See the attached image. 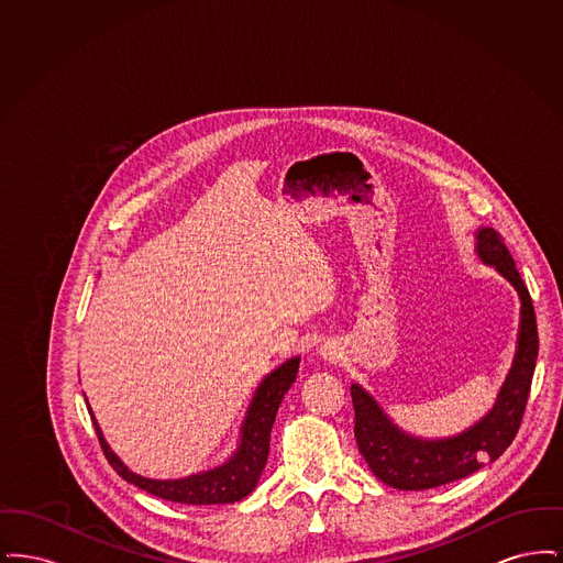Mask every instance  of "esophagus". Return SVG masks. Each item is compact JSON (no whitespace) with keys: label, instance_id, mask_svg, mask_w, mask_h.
<instances>
[{"label":"esophagus","instance_id":"obj_1","mask_svg":"<svg viewBox=\"0 0 563 563\" xmlns=\"http://www.w3.org/2000/svg\"><path fill=\"white\" fill-rule=\"evenodd\" d=\"M319 354H321L322 361L335 363V361L342 358V349H340L338 342H324L321 349H319Z\"/></svg>","mask_w":563,"mask_h":563}]
</instances>
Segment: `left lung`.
<instances>
[{"mask_svg":"<svg viewBox=\"0 0 563 563\" xmlns=\"http://www.w3.org/2000/svg\"><path fill=\"white\" fill-rule=\"evenodd\" d=\"M475 253L507 278L519 295V333L509 374L494 407L479 422L454 437L424 439L399 429L361 384L350 386L358 452L379 482L397 489H430L464 479L494 462L519 430L538 358L534 306L503 236L492 228L475 232Z\"/></svg>","mask_w":563,"mask_h":563,"instance_id":"8db88e82","label":"left lung"}]
</instances>
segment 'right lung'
<instances>
[{"instance_id":"obj_1","label":"right lung","mask_w":563,"mask_h":563,"mask_svg":"<svg viewBox=\"0 0 563 563\" xmlns=\"http://www.w3.org/2000/svg\"><path fill=\"white\" fill-rule=\"evenodd\" d=\"M297 369H299V356H294L262 379L244 413L241 439L234 454L211 471H202L181 479H150L133 473L118 455L111 452L90 405H88V411L92 416L103 454L122 479L133 483L139 489H145L147 494L158 496L162 500H170L179 505H232L242 500L244 496H249L257 487V482L268 462L269 432L276 420V411L280 407L285 393L291 388L297 377Z\"/></svg>"}]
</instances>
